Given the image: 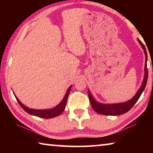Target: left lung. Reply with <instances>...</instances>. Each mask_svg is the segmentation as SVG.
Wrapping results in <instances>:
<instances>
[{"instance_id":"obj_1","label":"left lung","mask_w":153,"mask_h":153,"mask_svg":"<svg viewBox=\"0 0 153 153\" xmlns=\"http://www.w3.org/2000/svg\"><path fill=\"white\" fill-rule=\"evenodd\" d=\"M138 42L140 44L141 46L143 48L144 51L145 56H146V61H145V67H144V79L142 81V85L140 88L138 92H136V95L128 101L122 102V103H117V104H102L97 101H96L94 98L92 97L91 93L88 90V97L90 99V104L92 105L96 112L100 114V115H120L128 112V111L131 109L133 107V106L136 104V102L138 101L139 98L140 97L142 92L146 87L147 80H148V69H147V53L145 48V46L140 40L139 39Z\"/></svg>"}]
</instances>
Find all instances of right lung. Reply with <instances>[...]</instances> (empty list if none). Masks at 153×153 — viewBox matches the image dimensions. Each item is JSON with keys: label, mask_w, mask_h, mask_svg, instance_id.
Here are the masks:
<instances>
[{"label": "right lung", "mask_w": 153, "mask_h": 153, "mask_svg": "<svg viewBox=\"0 0 153 153\" xmlns=\"http://www.w3.org/2000/svg\"><path fill=\"white\" fill-rule=\"evenodd\" d=\"M71 88V86L69 88L68 90H67L66 94L64 97L63 99L62 100V101L59 103V104L56 106V107L52 108H51V109L38 110V109H33V108H30L23 105L22 103L19 101V100L17 98L16 96L15 95V98H16V99L17 100L18 103L19 104V105L23 108H24V110H25V111H26L27 113L30 114V115H34V116H37V117H39L41 118L50 119V118H53L55 117H56V116L61 115V114L63 113V111L65 110V108L67 98H68L69 92H70Z\"/></svg>", "instance_id": "obj_1"}]
</instances>
